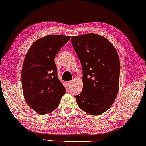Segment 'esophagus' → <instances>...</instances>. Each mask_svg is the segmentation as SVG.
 Returning <instances> with one entry per match:
<instances>
[{
  "label": "esophagus",
  "mask_w": 146,
  "mask_h": 146,
  "mask_svg": "<svg viewBox=\"0 0 146 146\" xmlns=\"http://www.w3.org/2000/svg\"><path fill=\"white\" fill-rule=\"evenodd\" d=\"M72 83H73V81H70V82H68V83H67V85H68V86H70V85L72 84Z\"/></svg>",
  "instance_id": "1"
}]
</instances>
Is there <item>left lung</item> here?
<instances>
[{"instance_id":"left-lung-1","label":"left lung","mask_w":146,"mask_h":146,"mask_svg":"<svg viewBox=\"0 0 146 146\" xmlns=\"http://www.w3.org/2000/svg\"><path fill=\"white\" fill-rule=\"evenodd\" d=\"M71 41L83 70L82 92L75 96L77 104L88 114L103 113L111 106L119 92V55L107 39L97 34L72 36Z\"/></svg>"}]
</instances>
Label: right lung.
<instances>
[{
  "instance_id": "right-lung-1",
  "label": "right lung",
  "mask_w": 146,
  "mask_h": 146,
  "mask_svg": "<svg viewBox=\"0 0 146 146\" xmlns=\"http://www.w3.org/2000/svg\"><path fill=\"white\" fill-rule=\"evenodd\" d=\"M70 36L48 35L33 43L24 58L22 86L27 104L41 115L56 109L66 89L57 76L55 56Z\"/></svg>"
}]
</instances>
